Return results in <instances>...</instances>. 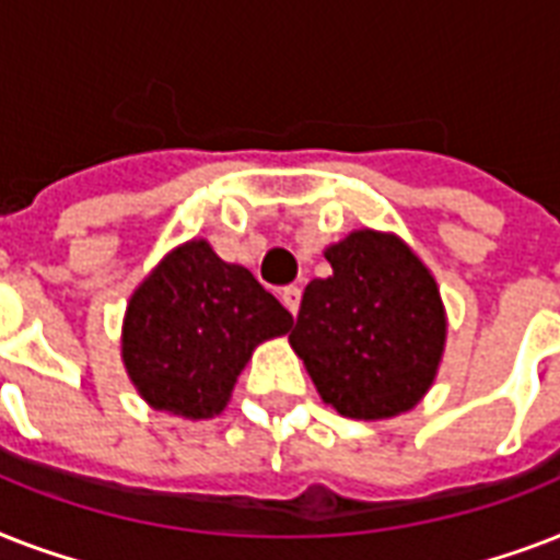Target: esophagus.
Instances as JSON below:
<instances>
[{
    "instance_id": "obj_1",
    "label": "esophagus",
    "mask_w": 560,
    "mask_h": 560,
    "mask_svg": "<svg viewBox=\"0 0 560 560\" xmlns=\"http://www.w3.org/2000/svg\"><path fill=\"white\" fill-rule=\"evenodd\" d=\"M281 302H284V307H288L290 314L296 316L299 314V302H302V290H299L296 284H290V288L281 290Z\"/></svg>"
}]
</instances>
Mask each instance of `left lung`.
<instances>
[{
	"label": "left lung",
	"mask_w": 560,
	"mask_h": 560,
	"mask_svg": "<svg viewBox=\"0 0 560 560\" xmlns=\"http://www.w3.org/2000/svg\"><path fill=\"white\" fill-rule=\"evenodd\" d=\"M328 279L305 288L290 346L325 404L377 421L424 398L442 363L439 284L398 235L358 229L325 249Z\"/></svg>",
	"instance_id": "8db88e82"
}]
</instances>
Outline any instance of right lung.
Wrapping results in <instances>:
<instances>
[{
	"mask_svg": "<svg viewBox=\"0 0 560 560\" xmlns=\"http://www.w3.org/2000/svg\"><path fill=\"white\" fill-rule=\"evenodd\" d=\"M293 316L241 264L194 237L171 249L130 296L121 360L153 409L223 412L255 346L290 331Z\"/></svg>",
	"mask_w": 560,
	"mask_h": 560,
	"instance_id": "right-lung-1",
	"label": "right lung"
}]
</instances>
